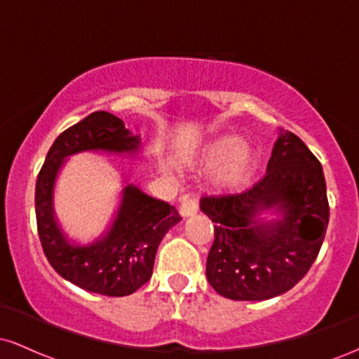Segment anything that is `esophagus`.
I'll list each match as a JSON object with an SVG mask.
<instances>
[{
	"instance_id": "1",
	"label": "esophagus",
	"mask_w": 359,
	"mask_h": 359,
	"mask_svg": "<svg viewBox=\"0 0 359 359\" xmlns=\"http://www.w3.org/2000/svg\"><path fill=\"white\" fill-rule=\"evenodd\" d=\"M197 209H199V204H197V199L191 196V194H185V196L180 197V214L184 217L194 216L197 212Z\"/></svg>"
}]
</instances>
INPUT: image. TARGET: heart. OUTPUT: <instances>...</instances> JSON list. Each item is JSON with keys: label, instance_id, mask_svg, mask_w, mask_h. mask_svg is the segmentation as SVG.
Returning a JSON list of instances; mask_svg holds the SVG:
<instances>
[{"label": "heart", "instance_id": "obj_1", "mask_svg": "<svg viewBox=\"0 0 359 359\" xmlns=\"http://www.w3.org/2000/svg\"><path fill=\"white\" fill-rule=\"evenodd\" d=\"M201 165L205 168L217 166L214 182L226 191H234L250 179L257 165V154L250 145L243 143L240 137L226 135L205 148L201 156Z\"/></svg>", "mask_w": 359, "mask_h": 359}]
</instances>
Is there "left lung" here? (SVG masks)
<instances>
[{
	"label": "left lung",
	"mask_w": 359,
	"mask_h": 359,
	"mask_svg": "<svg viewBox=\"0 0 359 359\" xmlns=\"http://www.w3.org/2000/svg\"><path fill=\"white\" fill-rule=\"evenodd\" d=\"M275 210L280 220L263 222ZM214 224L205 277L231 300H266L300 282L323 246L329 203L320 162L297 135L280 131L266 174L231 196L201 199Z\"/></svg>",
	"instance_id": "left-lung-1"
}]
</instances>
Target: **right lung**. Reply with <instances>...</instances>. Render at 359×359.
<instances>
[{"instance_id":"right-lung-1","label":"right lung","mask_w":359,"mask_h":359,"mask_svg":"<svg viewBox=\"0 0 359 359\" xmlns=\"http://www.w3.org/2000/svg\"><path fill=\"white\" fill-rule=\"evenodd\" d=\"M140 137L123 119L106 111L86 116L57 137L36 177V229L53 270L74 285L108 297L133 294L151 277L156 248L182 217L174 205L154 199L137 185L123 189L111 229L90 245H76L62 233L53 216V185L62 163L79 151L137 154Z\"/></svg>"}]
</instances>
